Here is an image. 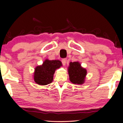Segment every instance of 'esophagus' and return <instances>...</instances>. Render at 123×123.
Returning a JSON list of instances; mask_svg holds the SVG:
<instances>
[{"label":"esophagus","mask_w":123,"mask_h":123,"mask_svg":"<svg viewBox=\"0 0 123 123\" xmlns=\"http://www.w3.org/2000/svg\"><path fill=\"white\" fill-rule=\"evenodd\" d=\"M66 62H67L66 58H63V59L62 60V64H63V66L66 65Z\"/></svg>","instance_id":"34e87169"}]
</instances>
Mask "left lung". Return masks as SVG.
Wrapping results in <instances>:
<instances>
[{
	"instance_id": "1",
	"label": "left lung",
	"mask_w": 123,
	"mask_h": 123,
	"mask_svg": "<svg viewBox=\"0 0 123 123\" xmlns=\"http://www.w3.org/2000/svg\"><path fill=\"white\" fill-rule=\"evenodd\" d=\"M68 73L69 80L73 84L82 85L85 83L87 72L79 62H71L68 67Z\"/></svg>"
}]
</instances>
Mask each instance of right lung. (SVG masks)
I'll return each mask as SVG.
<instances>
[{
  "instance_id": "obj_1",
  "label": "right lung",
  "mask_w": 123,
  "mask_h": 123,
  "mask_svg": "<svg viewBox=\"0 0 123 123\" xmlns=\"http://www.w3.org/2000/svg\"><path fill=\"white\" fill-rule=\"evenodd\" d=\"M62 66V62L59 60H45L41 65L37 66L35 68L34 81L41 86L52 83L55 71Z\"/></svg>"
}]
</instances>
